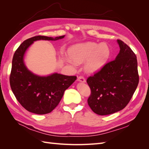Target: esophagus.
I'll use <instances>...</instances> for the list:
<instances>
[{
	"mask_svg": "<svg viewBox=\"0 0 149 149\" xmlns=\"http://www.w3.org/2000/svg\"><path fill=\"white\" fill-rule=\"evenodd\" d=\"M77 80L78 81L81 82V83H85L86 82V79L84 77H83V76H79V77L77 79Z\"/></svg>",
	"mask_w": 149,
	"mask_h": 149,
	"instance_id": "1",
	"label": "esophagus"
}]
</instances>
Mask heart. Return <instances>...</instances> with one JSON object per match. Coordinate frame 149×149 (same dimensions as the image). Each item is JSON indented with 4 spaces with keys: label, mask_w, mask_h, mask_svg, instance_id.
Masks as SVG:
<instances>
[{
    "label": "heart",
    "mask_w": 149,
    "mask_h": 149,
    "mask_svg": "<svg viewBox=\"0 0 149 149\" xmlns=\"http://www.w3.org/2000/svg\"><path fill=\"white\" fill-rule=\"evenodd\" d=\"M70 56L65 57L68 63L76 66L85 61L84 68L89 73L100 71L106 63L110 55V50L106 44L97 45L94 42L76 44L70 48Z\"/></svg>",
    "instance_id": "heart-1"
}]
</instances>
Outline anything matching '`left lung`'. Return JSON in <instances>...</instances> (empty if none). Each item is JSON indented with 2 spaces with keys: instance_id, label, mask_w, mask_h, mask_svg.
Returning a JSON list of instances; mask_svg holds the SVG:
<instances>
[{
  "instance_id": "left-lung-1",
  "label": "left lung",
  "mask_w": 149,
  "mask_h": 149,
  "mask_svg": "<svg viewBox=\"0 0 149 149\" xmlns=\"http://www.w3.org/2000/svg\"><path fill=\"white\" fill-rule=\"evenodd\" d=\"M117 42L120 51L116 59L87 79L91 91L88 105L98 115H109L123 109L139 84L136 55L123 41Z\"/></svg>"
}]
</instances>
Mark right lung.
<instances>
[{
  "label": "right lung",
  "instance_id": "right-lung-1",
  "mask_svg": "<svg viewBox=\"0 0 149 149\" xmlns=\"http://www.w3.org/2000/svg\"><path fill=\"white\" fill-rule=\"evenodd\" d=\"M55 38L36 36L22 43L13 56L10 84L17 101L26 110L37 114L49 113L58 106L65 90L76 79V76L54 73L48 76L33 73L26 66L24 56L30 46L37 40L55 41Z\"/></svg>",
  "mask_w": 149,
  "mask_h": 149
}]
</instances>
